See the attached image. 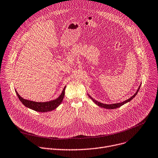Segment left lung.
I'll return each instance as SVG.
<instances>
[{"instance_id":"1","label":"left lung","mask_w":158,"mask_h":158,"mask_svg":"<svg viewBox=\"0 0 158 158\" xmlns=\"http://www.w3.org/2000/svg\"><path fill=\"white\" fill-rule=\"evenodd\" d=\"M140 86H141V84L140 85V86H139V87L138 89L136 90V91L135 92V93L133 94V95L131 97H130V98H128V100H127L123 101V102H119V103H111V104L103 103H101V102H98V101H97V100H94V98H93L89 95V94H88V96H89V98L93 100V102H94V103L97 104L98 106H99V107H100L105 108V109H117V108L120 107L121 106H123L124 104H125V103H127L128 102H130V101H131V100L134 97H135V96L136 95V94H137V93H138V92H139V89H140Z\"/></svg>"}]
</instances>
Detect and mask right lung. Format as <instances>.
Listing matches in <instances>:
<instances>
[{"label":"right lung","instance_id":"1","mask_svg":"<svg viewBox=\"0 0 158 158\" xmlns=\"http://www.w3.org/2000/svg\"><path fill=\"white\" fill-rule=\"evenodd\" d=\"M65 88H66V86L64 87L61 93L60 94V95L58 98L52 100H51L49 102H37L30 101V100L24 99L22 97H20V95L16 89H15V92L16 93L17 96L19 99V100L21 101V102H22L26 107L39 112H46L52 111L56 109L61 104L65 96Z\"/></svg>","mask_w":158,"mask_h":158}]
</instances>
